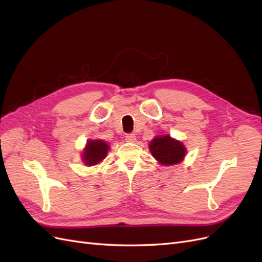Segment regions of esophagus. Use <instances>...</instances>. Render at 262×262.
<instances>
[{
  "instance_id": "1",
  "label": "esophagus",
  "mask_w": 262,
  "mask_h": 262,
  "mask_svg": "<svg viewBox=\"0 0 262 262\" xmlns=\"http://www.w3.org/2000/svg\"><path fill=\"white\" fill-rule=\"evenodd\" d=\"M124 139H125L126 142H136V140H137L136 136H134V134H132V133L125 134V138Z\"/></svg>"
}]
</instances>
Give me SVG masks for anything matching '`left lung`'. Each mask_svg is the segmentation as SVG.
Masks as SVG:
<instances>
[{"label": "left lung", "mask_w": 262, "mask_h": 262, "mask_svg": "<svg viewBox=\"0 0 262 262\" xmlns=\"http://www.w3.org/2000/svg\"><path fill=\"white\" fill-rule=\"evenodd\" d=\"M149 152L162 165H176L185 158L187 149L180 141L170 136H160L149 142Z\"/></svg>", "instance_id": "obj_1"}]
</instances>
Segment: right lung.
Listing matches in <instances>:
<instances>
[{
	"label": "right lung",
	"mask_w": 262,
	"mask_h": 262,
	"mask_svg": "<svg viewBox=\"0 0 262 262\" xmlns=\"http://www.w3.org/2000/svg\"><path fill=\"white\" fill-rule=\"evenodd\" d=\"M109 145L102 140H89L82 154L83 162L87 166L100 163L107 156Z\"/></svg>",
	"instance_id": "1"
}]
</instances>
